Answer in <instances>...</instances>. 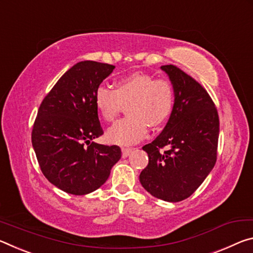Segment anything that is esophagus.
Returning <instances> with one entry per match:
<instances>
[{
  "mask_svg": "<svg viewBox=\"0 0 253 253\" xmlns=\"http://www.w3.org/2000/svg\"><path fill=\"white\" fill-rule=\"evenodd\" d=\"M132 150H133L132 148H122V157H123V158H126V157L129 156Z\"/></svg>",
  "mask_w": 253,
  "mask_h": 253,
  "instance_id": "obj_1",
  "label": "esophagus"
}]
</instances>
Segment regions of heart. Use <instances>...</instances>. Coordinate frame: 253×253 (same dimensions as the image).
I'll use <instances>...</instances> for the list:
<instances>
[{
    "mask_svg": "<svg viewBox=\"0 0 253 253\" xmlns=\"http://www.w3.org/2000/svg\"><path fill=\"white\" fill-rule=\"evenodd\" d=\"M123 104L130 117L107 131V139L118 144H132L142 139L148 126L157 129L167 122L175 104L170 81L144 73H132L115 82V88L101 86L95 92V106L106 122H113Z\"/></svg>",
    "mask_w": 253,
    "mask_h": 253,
    "instance_id": "obj_1",
    "label": "heart"
}]
</instances>
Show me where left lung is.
Listing matches in <instances>:
<instances>
[{"label":"left lung","mask_w":253,"mask_h":253,"mask_svg":"<svg viewBox=\"0 0 253 253\" xmlns=\"http://www.w3.org/2000/svg\"><path fill=\"white\" fill-rule=\"evenodd\" d=\"M161 69L175 88V104L163 132L142 147L149 163L140 183L152 196L180 202L200 187L216 163L220 121L212 97L200 83L175 65Z\"/></svg>","instance_id":"obj_1"}]
</instances>
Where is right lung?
I'll return each mask as SVG.
<instances>
[{
    "instance_id": "obj_1",
    "label": "right lung",
    "mask_w": 253,
    "mask_h": 253,
    "mask_svg": "<svg viewBox=\"0 0 253 253\" xmlns=\"http://www.w3.org/2000/svg\"><path fill=\"white\" fill-rule=\"evenodd\" d=\"M115 66L80 61L61 76L41 102L32 127V146L44 177L66 193L85 195L105 183L121 158L119 146L93 139L104 132L95 92Z\"/></svg>"
}]
</instances>
